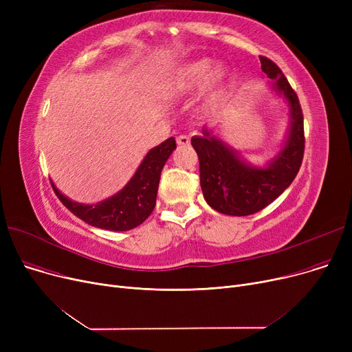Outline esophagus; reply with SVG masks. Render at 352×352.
Listing matches in <instances>:
<instances>
[{
    "label": "esophagus",
    "mask_w": 352,
    "mask_h": 352,
    "mask_svg": "<svg viewBox=\"0 0 352 352\" xmlns=\"http://www.w3.org/2000/svg\"><path fill=\"white\" fill-rule=\"evenodd\" d=\"M177 144L178 145H190V137L186 134H181L177 137Z\"/></svg>",
    "instance_id": "1"
}]
</instances>
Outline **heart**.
I'll use <instances>...</instances> for the list:
<instances>
[{
  "label": "heart",
  "mask_w": 352,
  "mask_h": 352,
  "mask_svg": "<svg viewBox=\"0 0 352 352\" xmlns=\"http://www.w3.org/2000/svg\"><path fill=\"white\" fill-rule=\"evenodd\" d=\"M211 63L208 60H197L184 64L178 68L174 76L166 81L164 91L170 97H182L190 96L195 92L202 84L208 87L207 101L211 104L215 101L221 84L226 78V69L221 65H215L210 69Z\"/></svg>",
  "instance_id": "1"
}]
</instances>
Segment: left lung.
Here are the masks:
<instances>
[{
  "label": "left lung",
  "mask_w": 352,
  "mask_h": 352,
  "mask_svg": "<svg viewBox=\"0 0 352 352\" xmlns=\"http://www.w3.org/2000/svg\"><path fill=\"white\" fill-rule=\"evenodd\" d=\"M261 69L289 105V134L278 153L264 168H256L238 157L210 128L192 137L199 160V182L208 206L227 215L244 217L261 211L278 198L297 177L304 158V117L300 100L274 61L260 57Z\"/></svg>",
  "instance_id": "left-lung-1"
}]
</instances>
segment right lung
I'll use <instances>...</instances> for the list:
<instances>
[{
    "label": "right lung",
    "instance_id": "add662e5",
    "mask_svg": "<svg viewBox=\"0 0 352 352\" xmlns=\"http://www.w3.org/2000/svg\"><path fill=\"white\" fill-rule=\"evenodd\" d=\"M175 148L174 137L153 148L145 155L134 177L118 194L94 206L71 201L55 188L52 182L51 186L63 204L84 223L109 231L133 230L151 215L157 201L161 171Z\"/></svg>",
    "mask_w": 352,
    "mask_h": 352
}]
</instances>
